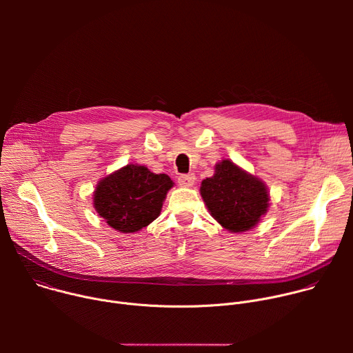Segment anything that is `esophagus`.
I'll list each match as a JSON object with an SVG mask.
<instances>
[{
	"instance_id": "obj_1",
	"label": "esophagus",
	"mask_w": 353,
	"mask_h": 353,
	"mask_svg": "<svg viewBox=\"0 0 353 353\" xmlns=\"http://www.w3.org/2000/svg\"><path fill=\"white\" fill-rule=\"evenodd\" d=\"M177 181H179V184L183 185V187H192L194 183H195V174H194V173L181 174Z\"/></svg>"
}]
</instances>
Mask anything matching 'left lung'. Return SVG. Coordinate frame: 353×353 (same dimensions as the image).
Here are the masks:
<instances>
[{
	"instance_id": "left-lung-1",
	"label": "left lung",
	"mask_w": 353,
	"mask_h": 353,
	"mask_svg": "<svg viewBox=\"0 0 353 353\" xmlns=\"http://www.w3.org/2000/svg\"><path fill=\"white\" fill-rule=\"evenodd\" d=\"M199 194L211 216L226 230L243 233L257 226L270 208L265 183L230 159L215 165L212 177L203 180Z\"/></svg>"
}]
</instances>
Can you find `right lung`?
<instances>
[{"label":"right lung","mask_w":353,"mask_h":353,"mask_svg":"<svg viewBox=\"0 0 353 353\" xmlns=\"http://www.w3.org/2000/svg\"><path fill=\"white\" fill-rule=\"evenodd\" d=\"M173 185L168 174H155L146 166L130 163L100 179L93 191V207L110 228L135 233L161 215Z\"/></svg>","instance_id":"1"}]
</instances>
